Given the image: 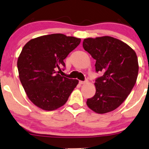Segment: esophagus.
<instances>
[{
    "label": "esophagus",
    "mask_w": 149,
    "mask_h": 149,
    "mask_svg": "<svg viewBox=\"0 0 149 149\" xmlns=\"http://www.w3.org/2000/svg\"><path fill=\"white\" fill-rule=\"evenodd\" d=\"M87 83V81H79V84L80 85H83V84H85V83Z\"/></svg>",
    "instance_id": "1"
}]
</instances>
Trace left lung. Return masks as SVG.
I'll return each mask as SVG.
<instances>
[{
	"mask_svg": "<svg viewBox=\"0 0 149 149\" xmlns=\"http://www.w3.org/2000/svg\"><path fill=\"white\" fill-rule=\"evenodd\" d=\"M83 47L96 60V72L102 73L95 80L96 91L87 99V107L99 114L113 111L136 84L139 70L136 52L125 42L109 36L85 38Z\"/></svg>",
	"mask_w": 149,
	"mask_h": 149,
	"instance_id": "left-lung-1",
	"label": "left lung"
}]
</instances>
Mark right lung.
Wrapping results in <instances>:
<instances>
[{
  "label": "right lung",
  "mask_w": 149,
  "mask_h": 149,
  "mask_svg": "<svg viewBox=\"0 0 149 149\" xmlns=\"http://www.w3.org/2000/svg\"><path fill=\"white\" fill-rule=\"evenodd\" d=\"M81 38L63 34L44 35L30 40L17 60L19 78L30 101L44 111L65 104L78 85L77 79L59 74L64 60L80 44Z\"/></svg>",
  "instance_id": "1"
}]
</instances>
